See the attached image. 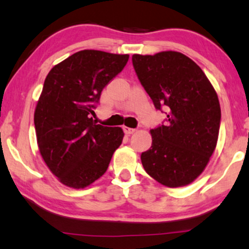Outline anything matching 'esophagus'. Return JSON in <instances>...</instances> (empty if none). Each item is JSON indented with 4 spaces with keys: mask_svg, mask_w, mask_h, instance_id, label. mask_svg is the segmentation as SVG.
<instances>
[{
    "mask_svg": "<svg viewBox=\"0 0 249 249\" xmlns=\"http://www.w3.org/2000/svg\"><path fill=\"white\" fill-rule=\"evenodd\" d=\"M123 129L125 134H127V135H129V134H133L134 132L136 131L135 128H131V127H127V126H123Z\"/></svg>",
    "mask_w": 249,
    "mask_h": 249,
    "instance_id": "obj_1",
    "label": "esophagus"
}]
</instances>
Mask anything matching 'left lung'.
Returning <instances> with one entry per match:
<instances>
[{
    "label": "left lung",
    "instance_id": "left-lung-1",
    "mask_svg": "<svg viewBox=\"0 0 249 249\" xmlns=\"http://www.w3.org/2000/svg\"><path fill=\"white\" fill-rule=\"evenodd\" d=\"M133 66L167 123L151 129L152 146L142 153L145 172L164 186H186L204 172L218 140L220 105L206 75L176 51L134 54Z\"/></svg>",
    "mask_w": 249,
    "mask_h": 249
}]
</instances>
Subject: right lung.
<instances>
[{
	"label": "right lung",
	"instance_id": "1",
	"mask_svg": "<svg viewBox=\"0 0 249 249\" xmlns=\"http://www.w3.org/2000/svg\"><path fill=\"white\" fill-rule=\"evenodd\" d=\"M128 54L83 50L58 63L44 81L34 112L37 146L52 174L65 186H89L107 171L124 137L121 127L94 122L95 104Z\"/></svg>",
	"mask_w": 249,
	"mask_h": 249
}]
</instances>
